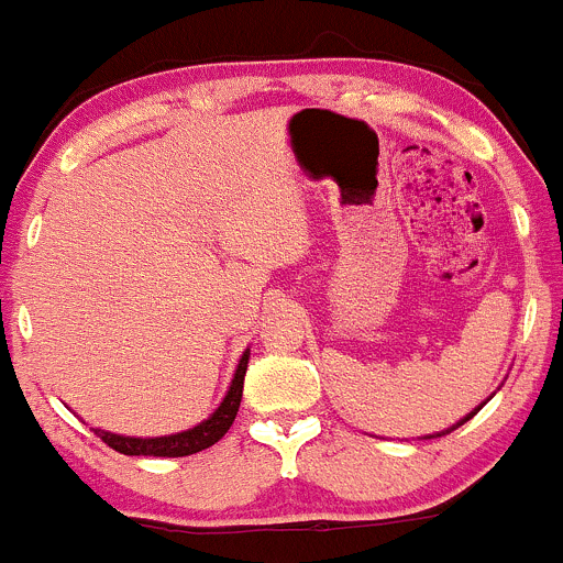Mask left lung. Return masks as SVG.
<instances>
[{
	"instance_id": "1",
	"label": "left lung",
	"mask_w": 563,
	"mask_h": 563,
	"mask_svg": "<svg viewBox=\"0 0 563 563\" xmlns=\"http://www.w3.org/2000/svg\"><path fill=\"white\" fill-rule=\"evenodd\" d=\"M487 400H490V397H487ZM487 400H485V402H487ZM485 402H479V406H476V408H474V411H471V413H465V417H463V419H457V422H455V424H452V428L441 430V433H433V435H424V439H439V435H446V433H452V430H457V428H460V424H465V422H468V419H471V417H476V413H479V411H482V406H485Z\"/></svg>"
}]
</instances>
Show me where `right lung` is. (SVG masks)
<instances>
[{"label":"right lung","mask_w":563,"mask_h":563,"mask_svg":"<svg viewBox=\"0 0 563 563\" xmlns=\"http://www.w3.org/2000/svg\"><path fill=\"white\" fill-rule=\"evenodd\" d=\"M247 360L250 349L240 356V365H236L234 378H231V387L225 391V397L220 400V406L209 413L203 422L192 424V428L181 430V433L172 435H152V439H135V435H119L111 430L95 428V433L106 441L111 450L122 452V455H150V457H185L196 455V452L209 450L212 444H218L229 428L234 424L236 411H240L242 402V384H245L247 373Z\"/></svg>","instance_id":"right-lung-1"}]
</instances>
